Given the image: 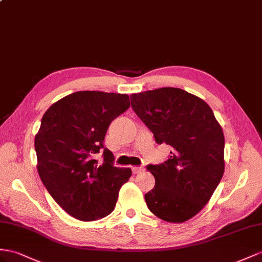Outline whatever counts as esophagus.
<instances>
[{
    "label": "esophagus",
    "instance_id": "1",
    "mask_svg": "<svg viewBox=\"0 0 262 262\" xmlns=\"http://www.w3.org/2000/svg\"><path fill=\"white\" fill-rule=\"evenodd\" d=\"M132 170H133V173H140L144 170V168L143 167H133Z\"/></svg>",
    "mask_w": 262,
    "mask_h": 262
}]
</instances>
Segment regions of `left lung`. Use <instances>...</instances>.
<instances>
[{
	"mask_svg": "<svg viewBox=\"0 0 262 262\" xmlns=\"http://www.w3.org/2000/svg\"><path fill=\"white\" fill-rule=\"evenodd\" d=\"M130 102L156 143L171 147L166 162L147 166L155 177L147 207L165 221L184 223L203 209L223 178V128L209 105L175 87L133 94Z\"/></svg>",
	"mask_w": 262,
	"mask_h": 262,
	"instance_id": "1",
	"label": "left lung"
}]
</instances>
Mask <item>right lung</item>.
I'll return each instance as SVG.
<instances>
[{"label": "right lung", "mask_w": 262, "mask_h": 262, "mask_svg": "<svg viewBox=\"0 0 262 262\" xmlns=\"http://www.w3.org/2000/svg\"><path fill=\"white\" fill-rule=\"evenodd\" d=\"M126 94L80 91L57 100L35 136L37 171L50 195L72 217L102 219L114 210L130 168L114 166L104 147L110 124L129 108ZM103 151V164L94 160Z\"/></svg>", "instance_id": "1"}]
</instances>
